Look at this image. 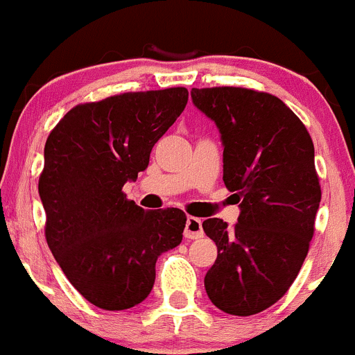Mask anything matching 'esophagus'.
Returning a JSON list of instances; mask_svg holds the SVG:
<instances>
[{"label":"esophagus","mask_w":355,"mask_h":355,"mask_svg":"<svg viewBox=\"0 0 355 355\" xmlns=\"http://www.w3.org/2000/svg\"><path fill=\"white\" fill-rule=\"evenodd\" d=\"M184 236L189 238V240H196V238H202L203 236L202 219H198V217L188 216V219H186Z\"/></svg>","instance_id":"1"}]
</instances>
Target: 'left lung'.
Listing matches in <instances>:
<instances>
[{"instance_id":"8db88e82","label":"left lung","mask_w":355,"mask_h":355,"mask_svg":"<svg viewBox=\"0 0 355 355\" xmlns=\"http://www.w3.org/2000/svg\"><path fill=\"white\" fill-rule=\"evenodd\" d=\"M191 98L219 128L224 184L241 209L233 227L203 220L217 245L207 295L227 314H257L288 292L307 257L321 202L314 143L275 94L219 86L193 87Z\"/></svg>"}]
</instances>
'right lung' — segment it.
Here are the masks:
<instances>
[{
	"label": "right lung",
	"mask_w": 355,
	"mask_h": 355,
	"mask_svg": "<svg viewBox=\"0 0 355 355\" xmlns=\"http://www.w3.org/2000/svg\"><path fill=\"white\" fill-rule=\"evenodd\" d=\"M188 103L186 87L135 91L76 105L44 145V236L73 288L105 311L150 295L155 262L178 247L181 209L145 210L122 191Z\"/></svg>",
	"instance_id": "add662e5"
}]
</instances>
